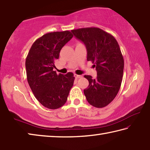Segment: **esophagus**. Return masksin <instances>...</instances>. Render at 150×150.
I'll use <instances>...</instances> for the list:
<instances>
[{
    "mask_svg": "<svg viewBox=\"0 0 150 150\" xmlns=\"http://www.w3.org/2000/svg\"><path fill=\"white\" fill-rule=\"evenodd\" d=\"M74 77H75L76 78H80L82 77V76H81V75H78V74H74Z\"/></svg>",
    "mask_w": 150,
    "mask_h": 150,
    "instance_id": "1",
    "label": "esophagus"
}]
</instances>
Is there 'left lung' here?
Masks as SVG:
<instances>
[{
	"label": "left lung",
	"instance_id": "obj_1",
	"mask_svg": "<svg viewBox=\"0 0 150 150\" xmlns=\"http://www.w3.org/2000/svg\"><path fill=\"white\" fill-rule=\"evenodd\" d=\"M76 38L84 44L87 60L94 64L97 76L85 75L89 85L84 90L87 101L98 108L113 101L121 86L124 61L117 40L112 34L96 27L72 30Z\"/></svg>",
	"mask_w": 150,
	"mask_h": 150
}]
</instances>
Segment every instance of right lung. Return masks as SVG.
I'll list each match as a JSON object with an SVG mask.
<instances>
[{"label": "right lung", "mask_w": 150, "mask_h": 150, "mask_svg": "<svg viewBox=\"0 0 150 150\" xmlns=\"http://www.w3.org/2000/svg\"><path fill=\"white\" fill-rule=\"evenodd\" d=\"M72 37L68 30L45 34L34 42L26 56L28 84L38 101L47 108L62 106L74 84L72 72L57 74L53 70L61 49Z\"/></svg>", "instance_id": "obj_1"}]
</instances>
